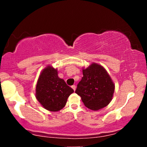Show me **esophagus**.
Segmentation results:
<instances>
[{
  "label": "esophagus",
  "instance_id": "1",
  "mask_svg": "<svg viewBox=\"0 0 147 147\" xmlns=\"http://www.w3.org/2000/svg\"><path fill=\"white\" fill-rule=\"evenodd\" d=\"M71 88H72V89H73V90H74V91H75L76 89V86L75 85H73V86H71Z\"/></svg>",
  "mask_w": 147,
  "mask_h": 147
}]
</instances>
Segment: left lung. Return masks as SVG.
Listing matches in <instances>:
<instances>
[{
  "label": "left lung",
  "instance_id": "1",
  "mask_svg": "<svg viewBox=\"0 0 147 147\" xmlns=\"http://www.w3.org/2000/svg\"><path fill=\"white\" fill-rule=\"evenodd\" d=\"M82 72L84 76L76 93L81 97L85 106L96 111L108 106L113 97L115 85L105 68L92 63L86 69L83 67Z\"/></svg>",
  "mask_w": 147,
  "mask_h": 147
}]
</instances>
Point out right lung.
<instances>
[{
  "mask_svg": "<svg viewBox=\"0 0 147 147\" xmlns=\"http://www.w3.org/2000/svg\"><path fill=\"white\" fill-rule=\"evenodd\" d=\"M74 91L58 77L57 69L47 65L38 78L35 97L45 109L57 112L65 106L67 98Z\"/></svg>",
  "mask_w": 147,
  "mask_h": 147,
  "instance_id": "1",
  "label": "right lung"
}]
</instances>
